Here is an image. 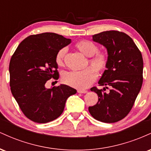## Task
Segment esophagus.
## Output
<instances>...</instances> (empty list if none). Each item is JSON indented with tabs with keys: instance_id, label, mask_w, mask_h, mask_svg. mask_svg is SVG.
<instances>
[{
	"instance_id": "1",
	"label": "esophagus",
	"mask_w": 151,
	"mask_h": 151,
	"mask_svg": "<svg viewBox=\"0 0 151 151\" xmlns=\"http://www.w3.org/2000/svg\"><path fill=\"white\" fill-rule=\"evenodd\" d=\"M77 92L79 93H86V92H87V91H86V90L79 89V90H77Z\"/></svg>"
}]
</instances>
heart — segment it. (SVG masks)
<instances>
[{
	"mask_svg": "<svg viewBox=\"0 0 151 151\" xmlns=\"http://www.w3.org/2000/svg\"><path fill=\"white\" fill-rule=\"evenodd\" d=\"M76 47L86 56L89 57V62L91 66L81 71H71L65 72L62 76V80L67 85L77 89H86L94 82L98 77V72L106 70L109 62L108 54L99 51L96 43L91 40H81L76 44ZM67 52V48L60 49L56 54L55 62L59 67L64 65V58Z\"/></svg>",
	"mask_w": 151,
	"mask_h": 151,
	"instance_id": "obj_1",
	"label": "heart"
}]
</instances>
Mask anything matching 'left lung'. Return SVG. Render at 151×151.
<instances>
[{
	"mask_svg": "<svg viewBox=\"0 0 151 151\" xmlns=\"http://www.w3.org/2000/svg\"><path fill=\"white\" fill-rule=\"evenodd\" d=\"M93 40L107 49L106 70L91 91L97 93L98 102L89 107L90 114L104 123H115L129 114L143 84V61L141 51L130 36L123 32L109 30L93 35Z\"/></svg>",
	"mask_w": 151,
	"mask_h": 151,
	"instance_id": "8db88e82",
	"label": "left lung"
}]
</instances>
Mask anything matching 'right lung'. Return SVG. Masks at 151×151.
I'll use <instances>...</instances> for the list:
<instances>
[{
	"label": "right lung",
	"instance_id": "1",
	"mask_svg": "<svg viewBox=\"0 0 151 151\" xmlns=\"http://www.w3.org/2000/svg\"><path fill=\"white\" fill-rule=\"evenodd\" d=\"M71 42L53 32L32 35L20 43L9 64L10 90L22 112L27 119L45 124L58 119L66 101L77 90L61 84L47 89L45 84L59 73L55 56Z\"/></svg>",
	"mask_w": 151,
	"mask_h": 151
}]
</instances>
